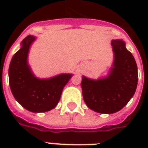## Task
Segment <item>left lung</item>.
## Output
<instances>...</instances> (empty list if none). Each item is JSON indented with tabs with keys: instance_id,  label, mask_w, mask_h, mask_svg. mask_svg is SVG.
I'll return each mask as SVG.
<instances>
[{
	"instance_id": "obj_1",
	"label": "left lung",
	"mask_w": 148,
	"mask_h": 148,
	"mask_svg": "<svg viewBox=\"0 0 148 148\" xmlns=\"http://www.w3.org/2000/svg\"><path fill=\"white\" fill-rule=\"evenodd\" d=\"M114 60L110 73L104 78L91 80L82 77L84 101L88 108L101 114L121 110L135 93L138 67L132 53L122 40H111Z\"/></svg>"
}]
</instances>
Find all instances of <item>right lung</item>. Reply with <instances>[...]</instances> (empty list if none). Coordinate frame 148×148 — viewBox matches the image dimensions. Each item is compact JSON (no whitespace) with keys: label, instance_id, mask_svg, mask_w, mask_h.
Returning a JSON list of instances; mask_svg holds the SVG:
<instances>
[{"label":"right lung","instance_id":"1","mask_svg":"<svg viewBox=\"0 0 148 148\" xmlns=\"http://www.w3.org/2000/svg\"><path fill=\"white\" fill-rule=\"evenodd\" d=\"M35 37L27 36L21 47L14 54L9 66V84L16 101L29 111L46 112L60 101L64 86L72 74H61L48 79H39L31 71L27 56Z\"/></svg>","mask_w":148,"mask_h":148}]
</instances>
